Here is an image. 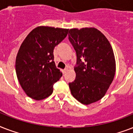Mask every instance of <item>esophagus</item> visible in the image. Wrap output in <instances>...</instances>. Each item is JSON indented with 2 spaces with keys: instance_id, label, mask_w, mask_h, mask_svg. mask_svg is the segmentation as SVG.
<instances>
[{
  "instance_id": "obj_1",
  "label": "esophagus",
  "mask_w": 133,
  "mask_h": 133,
  "mask_svg": "<svg viewBox=\"0 0 133 133\" xmlns=\"http://www.w3.org/2000/svg\"><path fill=\"white\" fill-rule=\"evenodd\" d=\"M68 71V68H65L64 70H63V74H65V73H66Z\"/></svg>"
}]
</instances>
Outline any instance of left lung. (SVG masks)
Here are the masks:
<instances>
[{
	"label": "left lung",
	"instance_id": "obj_1",
	"mask_svg": "<svg viewBox=\"0 0 133 133\" xmlns=\"http://www.w3.org/2000/svg\"><path fill=\"white\" fill-rule=\"evenodd\" d=\"M68 39L77 54L75 80L69 83L71 93L83 104L99 101L113 81L116 65L113 50L96 28L71 29Z\"/></svg>",
	"mask_w": 133,
	"mask_h": 133
}]
</instances>
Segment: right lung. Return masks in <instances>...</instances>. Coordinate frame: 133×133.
Here are the masks:
<instances>
[{"mask_svg": "<svg viewBox=\"0 0 133 133\" xmlns=\"http://www.w3.org/2000/svg\"><path fill=\"white\" fill-rule=\"evenodd\" d=\"M68 29L40 26L22 43L16 58L18 80L26 95L35 100L45 99L62 73L54 61V49L68 33Z\"/></svg>", "mask_w": 133, "mask_h": 133, "instance_id": "1", "label": "right lung"}]
</instances>
